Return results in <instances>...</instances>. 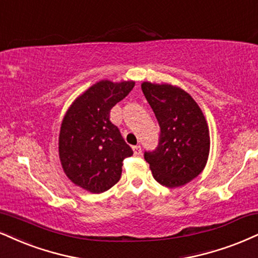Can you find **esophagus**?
I'll list each match as a JSON object with an SVG mask.
<instances>
[{
  "instance_id": "1",
  "label": "esophagus",
  "mask_w": 258,
  "mask_h": 258,
  "mask_svg": "<svg viewBox=\"0 0 258 258\" xmlns=\"http://www.w3.org/2000/svg\"><path fill=\"white\" fill-rule=\"evenodd\" d=\"M133 151H134L135 155H140V154H141V152H142L141 146H134V147H133Z\"/></svg>"
}]
</instances>
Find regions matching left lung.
Masks as SVG:
<instances>
[{
	"instance_id": "8db88e82",
	"label": "left lung",
	"mask_w": 258,
	"mask_h": 258,
	"mask_svg": "<svg viewBox=\"0 0 258 258\" xmlns=\"http://www.w3.org/2000/svg\"><path fill=\"white\" fill-rule=\"evenodd\" d=\"M160 126L158 147L146 151L154 179L168 187L186 184L202 172L209 154V132L191 95L171 85H141Z\"/></svg>"
}]
</instances>
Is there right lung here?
Listing matches in <instances>:
<instances>
[{"mask_svg": "<svg viewBox=\"0 0 258 258\" xmlns=\"http://www.w3.org/2000/svg\"><path fill=\"white\" fill-rule=\"evenodd\" d=\"M134 86L133 81H99L67 111L59 132V159L76 185L100 194L119 180L123 160L134 152L110 120V111Z\"/></svg>", "mask_w": 258, "mask_h": 258, "instance_id": "1", "label": "right lung"}]
</instances>
